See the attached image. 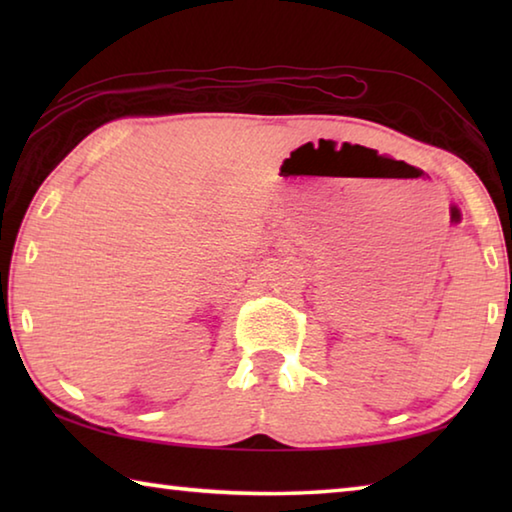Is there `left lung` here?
Returning a JSON list of instances; mask_svg holds the SVG:
<instances>
[{
  "mask_svg": "<svg viewBox=\"0 0 512 512\" xmlns=\"http://www.w3.org/2000/svg\"><path fill=\"white\" fill-rule=\"evenodd\" d=\"M510 282H512V273H510Z\"/></svg>",
  "mask_w": 512,
  "mask_h": 512,
  "instance_id": "8db88e82",
  "label": "left lung"
}]
</instances>
